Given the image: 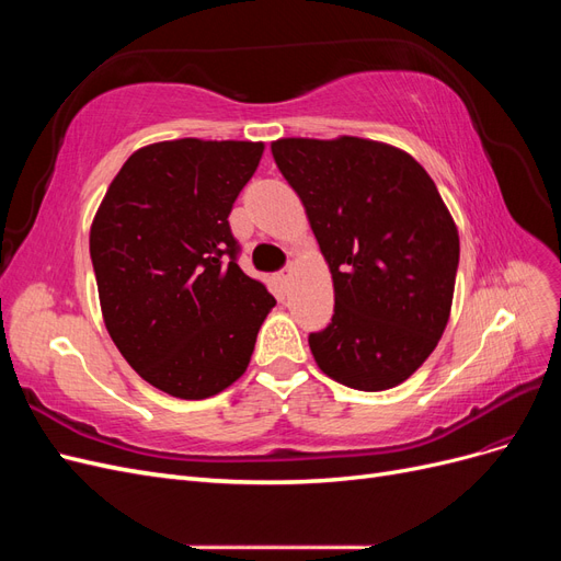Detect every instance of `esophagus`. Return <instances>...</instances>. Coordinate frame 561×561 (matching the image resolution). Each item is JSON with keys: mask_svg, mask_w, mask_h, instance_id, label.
Segmentation results:
<instances>
[{"mask_svg": "<svg viewBox=\"0 0 561 561\" xmlns=\"http://www.w3.org/2000/svg\"><path fill=\"white\" fill-rule=\"evenodd\" d=\"M290 271H293V266H285L283 271H278V283L283 287H287V280H290Z\"/></svg>", "mask_w": 561, "mask_h": 561, "instance_id": "esophagus-1", "label": "esophagus"}]
</instances>
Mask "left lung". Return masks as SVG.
<instances>
[{
  "mask_svg": "<svg viewBox=\"0 0 561 561\" xmlns=\"http://www.w3.org/2000/svg\"><path fill=\"white\" fill-rule=\"evenodd\" d=\"M332 271L334 316L309 334L318 367L358 390L402 383L443 336L458 231L435 182L404 151L360 138L271 145Z\"/></svg>",
  "mask_w": 561,
  "mask_h": 561,
  "instance_id": "1",
  "label": "left lung"
}]
</instances>
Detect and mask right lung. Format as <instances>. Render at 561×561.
<instances>
[{
    "label": "right lung",
    "instance_id": "right-lung-1",
    "mask_svg": "<svg viewBox=\"0 0 561 561\" xmlns=\"http://www.w3.org/2000/svg\"><path fill=\"white\" fill-rule=\"evenodd\" d=\"M262 142L184 138L138 149L91 227L100 307L116 348L168 396L203 400L239 379L276 299L239 266L229 213Z\"/></svg>",
    "mask_w": 561,
    "mask_h": 561
}]
</instances>
